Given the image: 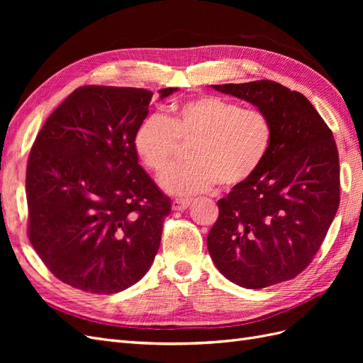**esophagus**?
I'll use <instances>...</instances> for the list:
<instances>
[{
	"label": "esophagus",
	"instance_id": "esophagus-1",
	"mask_svg": "<svg viewBox=\"0 0 363 363\" xmlns=\"http://www.w3.org/2000/svg\"><path fill=\"white\" fill-rule=\"evenodd\" d=\"M191 200H174L172 201V211H186L191 206Z\"/></svg>",
	"mask_w": 363,
	"mask_h": 363
}]
</instances>
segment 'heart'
<instances>
[{"mask_svg": "<svg viewBox=\"0 0 363 363\" xmlns=\"http://www.w3.org/2000/svg\"><path fill=\"white\" fill-rule=\"evenodd\" d=\"M272 124L259 108H242L215 95H203L142 121L133 138L144 167L162 175L189 147V163L172 168L160 184L171 195L192 196L218 183L232 189L247 183L265 162L272 144Z\"/></svg>", "mask_w": 363, "mask_h": 363, "instance_id": "b5f03b06", "label": "heart"}]
</instances>
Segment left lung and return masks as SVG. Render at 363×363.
<instances>
[{
    "label": "left lung",
    "instance_id": "1",
    "mask_svg": "<svg viewBox=\"0 0 363 363\" xmlns=\"http://www.w3.org/2000/svg\"><path fill=\"white\" fill-rule=\"evenodd\" d=\"M212 87L267 113L274 133L259 171L218 201L208 252L219 272L242 288L291 280L309 267L339 207L332 130L303 94L280 83Z\"/></svg>",
    "mask_w": 363,
    "mask_h": 363
}]
</instances>
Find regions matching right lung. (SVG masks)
Here are the masks:
<instances>
[{
	"label": "right lung",
	"mask_w": 363,
	"mask_h": 363,
	"mask_svg": "<svg viewBox=\"0 0 363 363\" xmlns=\"http://www.w3.org/2000/svg\"><path fill=\"white\" fill-rule=\"evenodd\" d=\"M151 98L136 87H79L31 147L28 239L45 267L72 288L121 292L145 276L157 255L171 200L133 148Z\"/></svg>",
	"instance_id": "1"
}]
</instances>
